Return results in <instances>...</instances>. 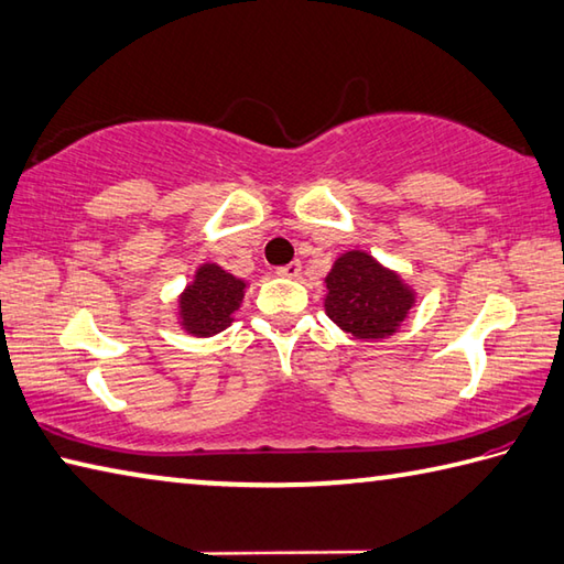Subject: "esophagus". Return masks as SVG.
I'll return each mask as SVG.
<instances>
[{"mask_svg": "<svg viewBox=\"0 0 564 564\" xmlns=\"http://www.w3.org/2000/svg\"><path fill=\"white\" fill-rule=\"evenodd\" d=\"M300 272H302V262L300 260H292L290 264H282V268H278L280 278H300Z\"/></svg>", "mask_w": 564, "mask_h": 564, "instance_id": "obj_1", "label": "esophagus"}]
</instances>
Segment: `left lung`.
I'll return each instance as SVG.
<instances>
[{"instance_id":"left-lung-1","label":"left lung","mask_w":564,"mask_h":564,"mask_svg":"<svg viewBox=\"0 0 564 564\" xmlns=\"http://www.w3.org/2000/svg\"><path fill=\"white\" fill-rule=\"evenodd\" d=\"M326 286L324 306L328 318L356 338L395 334L414 302L395 272L380 268L368 252L360 250H350L336 260Z\"/></svg>"}]
</instances>
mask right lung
<instances>
[{
	"mask_svg": "<svg viewBox=\"0 0 564 564\" xmlns=\"http://www.w3.org/2000/svg\"><path fill=\"white\" fill-rule=\"evenodd\" d=\"M246 282L232 278L218 264H204L198 268L194 284L178 300L182 310V324L194 336H214L228 328L232 314L246 296Z\"/></svg>",
	"mask_w": 564,
	"mask_h": 564,
	"instance_id": "add662e5",
	"label": "right lung"
}]
</instances>
